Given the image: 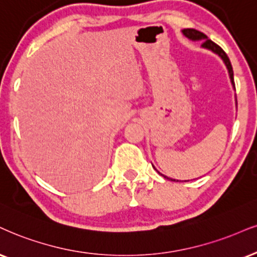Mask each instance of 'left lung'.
<instances>
[{"instance_id":"1","label":"left lung","mask_w":257,"mask_h":257,"mask_svg":"<svg viewBox=\"0 0 257 257\" xmlns=\"http://www.w3.org/2000/svg\"><path fill=\"white\" fill-rule=\"evenodd\" d=\"M182 33L183 36L186 38H188L189 40L192 41H201V47H204V49H207L212 51L213 53H216L221 58V61L224 62V64H225L226 69H227V72H229V76H230V81H231V84H232L233 89H235V82H233V70H232V65H231L230 63V59L229 57L226 56V53L223 51V49H221L220 46H218L216 43H213V41L210 40L207 38V36H205L204 33H201V32L196 31V30H193V28H187V30H182ZM236 104H237V101H236ZM160 174V172H158ZM162 175V174H161ZM164 179H168V180H172V181H179V180H173L170 179V177H168L166 175H162Z\"/></svg>"}]
</instances>
